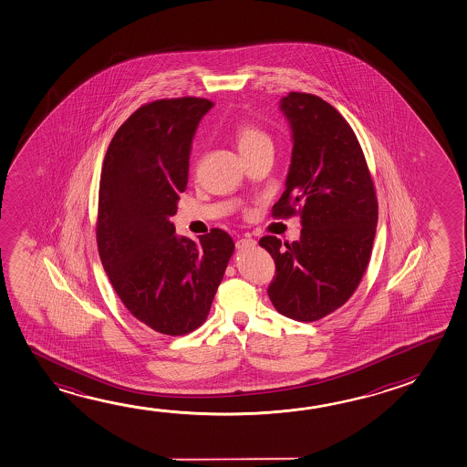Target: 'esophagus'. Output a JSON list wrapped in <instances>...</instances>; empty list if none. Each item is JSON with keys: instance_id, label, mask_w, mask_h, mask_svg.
<instances>
[{"instance_id": "esophagus-1", "label": "esophagus", "mask_w": 467, "mask_h": 467, "mask_svg": "<svg viewBox=\"0 0 467 467\" xmlns=\"http://www.w3.org/2000/svg\"><path fill=\"white\" fill-rule=\"evenodd\" d=\"M256 245V240H254V238L245 237V238H240L237 242V248L238 250H246V248H254V246Z\"/></svg>"}]
</instances>
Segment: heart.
<instances>
[{
  "instance_id": "heart-1",
  "label": "heart",
  "mask_w": 467,
  "mask_h": 467,
  "mask_svg": "<svg viewBox=\"0 0 467 467\" xmlns=\"http://www.w3.org/2000/svg\"><path fill=\"white\" fill-rule=\"evenodd\" d=\"M235 142L240 153L254 150L263 143H271L268 135L254 124H240L235 130Z\"/></svg>"
}]
</instances>
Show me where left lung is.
I'll list each match as a JSON object with an SVG mask.
<instances>
[{"label": "left lung", "mask_w": 467, "mask_h": 467, "mask_svg": "<svg viewBox=\"0 0 467 467\" xmlns=\"http://www.w3.org/2000/svg\"><path fill=\"white\" fill-rule=\"evenodd\" d=\"M279 109L291 127L293 157L273 215H301V238L260 245L276 263L268 296L279 314L314 322L355 293L371 256L378 199L353 129L322 98L289 93Z\"/></svg>", "instance_id": "1"}]
</instances>
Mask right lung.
Here are the masks:
<instances>
[{"instance_id":"add662e5","label":"right lung","mask_w":467,"mask_h":467,"mask_svg":"<svg viewBox=\"0 0 467 467\" xmlns=\"http://www.w3.org/2000/svg\"><path fill=\"white\" fill-rule=\"evenodd\" d=\"M213 101L160 99L127 119L104 157L98 250L114 291L155 332L186 335L207 318L235 250L227 232L191 240L171 222L186 190L192 139Z\"/></svg>"}]
</instances>
